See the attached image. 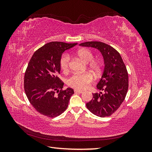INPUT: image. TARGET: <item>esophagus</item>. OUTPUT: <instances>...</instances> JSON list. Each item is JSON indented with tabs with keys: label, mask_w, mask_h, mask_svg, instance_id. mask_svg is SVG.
I'll use <instances>...</instances> for the list:
<instances>
[{
	"label": "esophagus",
	"mask_w": 152,
	"mask_h": 152,
	"mask_svg": "<svg viewBox=\"0 0 152 152\" xmlns=\"http://www.w3.org/2000/svg\"><path fill=\"white\" fill-rule=\"evenodd\" d=\"M74 92L75 94H81L83 93V91H81V90H78V89H75Z\"/></svg>",
	"instance_id": "esophagus-1"
}]
</instances>
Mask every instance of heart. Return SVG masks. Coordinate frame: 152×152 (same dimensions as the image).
Segmentation results:
<instances>
[{
  "instance_id": "heart-1",
  "label": "heart",
  "mask_w": 152,
  "mask_h": 152,
  "mask_svg": "<svg viewBox=\"0 0 152 152\" xmlns=\"http://www.w3.org/2000/svg\"><path fill=\"white\" fill-rule=\"evenodd\" d=\"M76 55L86 63L89 64V68L96 75L99 74L102 70V64L98 61H93L94 56L88 49H81L76 53ZM70 57L68 54H64L60 59V67L64 72L68 70ZM93 81V76L91 73L73 75L68 79V85L76 89H85Z\"/></svg>"
}]
</instances>
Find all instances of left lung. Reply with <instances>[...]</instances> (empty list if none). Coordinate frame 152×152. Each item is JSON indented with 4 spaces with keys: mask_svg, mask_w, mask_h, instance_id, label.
I'll return each instance as SVG.
<instances>
[{
    "mask_svg": "<svg viewBox=\"0 0 152 152\" xmlns=\"http://www.w3.org/2000/svg\"><path fill=\"white\" fill-rule=\"evenodd\" d=\"M79 45L98 49L104 64L102 78L96 86L104 93L93 94V99L86 103V107L95 115L110 116L120 107L128 90V73L125 64L117 50L107 44L91 41Z\"/></svg>",
    "mask_w": 152,
    "mask_h": 152,
    "instance_id": "8db88e82",
    "label": "left lung"
}]
</instances>
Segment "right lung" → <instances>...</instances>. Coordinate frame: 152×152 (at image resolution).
I'll use <instances>...</instances> for the list:
<instances>
[{
  "mask_svg": "<svg viewBox=\"0 0 152 152\" xmlns=\"http://www.w3.org/2000/svg\"><path fill=\"white\" fill-rule=\"evenodd\" d=\"M77 43L51 42L43 45L33 54L25 73L24 88L30 104L40 114L53 118L66 110L74 93L58 77L60 59L65 50Z\"/></svg>",
  "mask_w": 152,
  "mask_h": 152,
  "instance_id": "obj_1",
  "label": "right lung"
}]
</instances>
